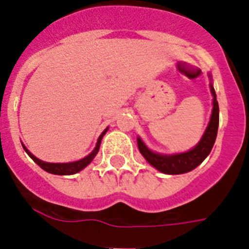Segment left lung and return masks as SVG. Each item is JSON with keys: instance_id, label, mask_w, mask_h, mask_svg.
<instances>
[{"instance_id": "left-lung-1", "label": "left lung", "mask_w": 249, "mask_h": 249, "mask_svg": "<svg viewBox=\"0 0 249 249\" xmlns=\"http://www.w3.org/2000/svg\"><path fill=\"white\" fill-rule=\"evenodd\" d=\"M210 89H212V93L214 96L212 118H210V123H209L208 128H206L205 133L202 135L201 141L199 142V144L194 149L185 152V153L163 156V154L153 153L138 138V147H139L141 153L158 171L167 173V175H181V173L190 172V171L199 166L202 160L209 156V153L212 152V148L215 143V139H216V134H218L219 105L218 101H216V95H215L213 85H210Z\"/></svg>"}]
</instances>
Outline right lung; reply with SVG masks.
<instances>
[{
	"instance_id": "obj_1",
	"label": "right lung",
	"mask_w": 249,
	"mask_h": 249,
	"mask_svg": "<svg viewBox=\"0 0 249 249\" xmlns=\"http://www.w3.org/2000/svg\"><path fill=\"white\" fill-rule=\"evenodd\" d=\"M106 130H107V129H106ZM106 130L104 131L101 135H100L95 149H93L92 152L89 154V156L85 157L83 160H77V162H72V163H48V162H43V160H40L35 156H33V154H31L30 152H29V150L24 147V145H22V147H24L25 152H26L29 156H30L31 160H34L36 164H39V166H40L44 171H47V172H49V173H53V175H73V173L79 172V171L83 170V168H85L87 164L91 163V160L95 158V156L97 154V152H99L100 144H101V139H102V137L105 135Z\"/></svg>"
}]
</instances>
